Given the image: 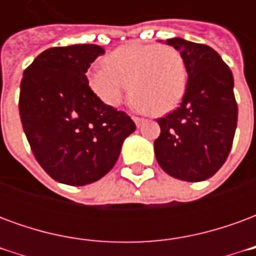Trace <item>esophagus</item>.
Instances as JSON below:
<instances>
[{"label":"esophagus","instance_id":"34e87169","mask_svg":"<svg viewBox=\"0 0 256 256\" xmlns=\"http://www.w3.org/2000/svg\"><path fill=\"white\" fill-rule=\"evenodd\" d=\"M133 120H134V123L137 124V128H140V126L144 123V119H142V118H138V116H133Z\"/></svg>","mask_w":256,"mask_h":256}]
</instances>
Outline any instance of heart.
Here are the masks:
<instances>
[{
    "mask_svg": "<svg viewBox=\"0 0 256 256\" xmlns=\"http://www.w3.org/2000/svg\"><path fill=\"white\" fill-rule=\"evenodd\" d=\"M102 67L88 74V84L111 108L119 106L130 84L134 106L159 116L172 111L186 89L185 60L170 46L123 45L102 58Z\"/></svg>",
    "mask_w": 256,
    "mask_h": 256,
    "instance_id": "1",
    "label": "heart"
}]
</instances>
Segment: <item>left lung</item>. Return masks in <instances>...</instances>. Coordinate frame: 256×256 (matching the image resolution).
Listing matches in <instances>:
<instances>
[{"instance_id":"1","label":"left lung","mask_w":256,"mask_h":256,"mask_svg":"<svg viewBox=\"0 0 256 256\" xmlns=\"http://www.w3.org/2000/svg\"><path fill=\"white\" fill-rule=\"evenodd\" d=\"M166 44L185 60L188 84L177 110L158 119L156 160L168 176L198 182L212 177L230 152L237 126L233 75L212 48L184 38Z\"/></svg>"}]
</instances>
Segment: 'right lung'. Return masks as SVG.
<instances>
[{
	"mask_svg": "<svg viewBox=\"0 0 256 256\" xmlns=\"http://www.w3.org/2000/svg\"><path fill=\"white\" fill-rule=\"evenodd\" d=\"M104 53L98 45L50 48L23 74L19 111L38 163L58 182L82 186L115 166L136 130L124 112L92 92L86 71Z\"/></svg>",
	"mask_w": 256,
	"mask_h": 256,
	"instance_id": "1",
	"label": "right lung"
}]
</instances>
